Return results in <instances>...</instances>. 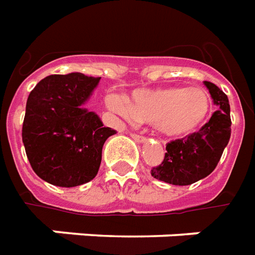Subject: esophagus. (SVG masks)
I'll list each match as a JSON object with an SVG mask.
<instances>
[{"instance_id":"34e87169","label":"esophagus","mask_w":255,"mask_h":255,"mask_svg":"<svg viewBox=\"0 0 255 255\" xmlns=\"http://www.w3.org/2000/svg\"><path fill=\"white\" fill-rule=\"evenodd\" d=\"M130 137L134 140V141L137 142H145L147 141V138L144 136H140V134H136V133H133V134H130Z\"/></svg>"}]
</instances>
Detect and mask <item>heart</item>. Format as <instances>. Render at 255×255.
Instances as JSON below:
<instances>
[{"label":"heart","mask_w":255,"mask_h":255,"mask_svg":"<svg viewBox=\"0 0 255 255\" xmlns=\"http://www.w3.org/2000/svg\"><path fill=\"white\" fill-rule=\"evenodd\" d=\"M108 103L136 122L153 124L156 130L167 137H184L198 131L210 118L213 108L205 89L185 86L138 89L128 100L111 96Z\"/></svg>","instance_id":"b5f03b06"}]
</instances>
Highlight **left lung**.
Segmentation results:
<instances>
[{"mask_svg": "<svg viewBox=\"0 0 255 255\" xmlns=\"http://www.w3.org/2000/svg\"><path fill=\"white\" fill-rule=\"evenodd\" d=\"M218 110L200 130L166 145L165 159L152 167L153 178L171 185H189L216 169L231 138V108L228 96L209 81H205Z\"/></svg>", "mask_w": 255, "mask_h": 255, "instance_id": "8db88e82", "label": "left lung"}]
</instances>
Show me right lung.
I'll return each instance as SVG.
<instances>
[{
  "label": "right lung",
  "mask_w": 255,
  "mask_h": 255,
  "mask_svg": "<svg viewBox=\"0 0 255 255\" xmlns=\"http://www.w3.org/2000/svg\"><path fill=\"white\" fill-rule=\"evenodd\" d=\"M99 82L81 73L49 75L30 92L21 137L32 170L44 181L71 188L97 174L103 145L117 133L84 108Z\"/></svg>",
  "instance_id": "right-lung-1"
}]
</instances>
